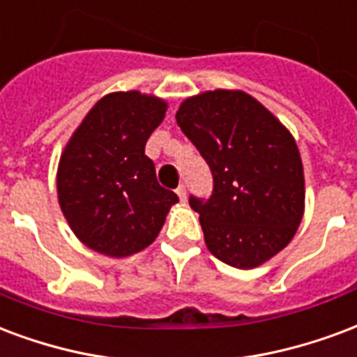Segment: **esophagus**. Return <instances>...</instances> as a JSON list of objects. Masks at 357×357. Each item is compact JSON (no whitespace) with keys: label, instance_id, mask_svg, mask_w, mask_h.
Segmentation results:
<instances>
[{"label":"esophagus","instance_id":"34e87169","mask_svg":"<svg viewBox=\"0 0 357 357\" xmlns=\"http://www.w3.org/2000/svg\"><path fill=\"white\" fill-rule=\"evenodd\" d=\"M176 192H178L179 200H185V199H187V189H185V185H179L178 189H176Z\"/></svg>","mask_w":357,"mask_h":357}]
</instances>
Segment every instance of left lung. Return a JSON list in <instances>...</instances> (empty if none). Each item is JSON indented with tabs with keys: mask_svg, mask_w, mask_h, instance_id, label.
Instances as JSON below:
<instances>
[{
	"mask_svg": "<svg viewBox=\"0 0 357 357\" xmlns=\"http://www.w3.org/2000/svg\"><path fill=\"white\" fill-rule=\"evenodd\" d=\"M210 166L212 197H191L206 248L234 268H255L282 252L305 215V172L286 126L244 91L200 92L176 113Z\"/></svg>",
	"mask_w": 357,
	"mask_h": 357,
	"instance_id": "obj_1",
	"label": "left lung"
}]
</instances>
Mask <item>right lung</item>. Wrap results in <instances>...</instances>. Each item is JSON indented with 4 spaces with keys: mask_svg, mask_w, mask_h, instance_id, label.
<instances>
[{
    "mask_svg": "<svg viewBox=\"0 0 357 357\" xmlns=\"http://www.w3.org/2000/svg\"><path fill=\"white\" fill-rule=\"evenodd\" d=\"M168 104L139 91L100 98L68 139L56 172L58 204L73 234L107 257L153 244L178 195L158 185L145 144Z\"/></svg>",
    "mask_w": 357,
    "mask_h": 357,
    "instance_id": "obj_1",
    "label": "right lung"
}]
</instances>
